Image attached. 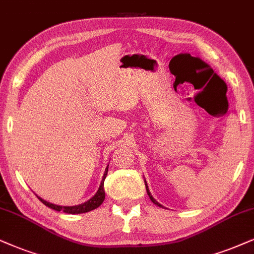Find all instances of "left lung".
<instances>
[{
	"mask_svg": "<svg viewBox=\"0 0 254 254\" xmlns=\"http://www.w3.org/2000/svg\"><path fill=\"white\" fill-rule=\"evenodd\" d=\"M144 183H145V188H146V192H147V194H149V197H150V199H151V201H152L153 204H156V205H158V206H162V205H160L158 201L156 200L155 198L152 197V194H151V192H150V190H149V186H147V184H146V181L145 179H144Z\"/></svg>",
	"mask_w": 254,
	"mask_h": 254,
	"instance_id": "8db88e82",
	"label": "left lung"
}]
</instances>
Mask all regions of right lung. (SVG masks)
<instances>
[{
    "label": "right lung",
    "mask_w": 254,
    "mask_h": 254,
    "mask_svg": "<svg viewBox=\"0 0 254 254\" xmlns=\"http://www.w3.org/2000/svg\"><path fill=\"white\" fill-rule=\"evenodd\" d=\"M108 168H109V165L107 166V169H105L103 178H102L101 185H99L97 192H96V193L92 195V197L90 198L89 200H86L85 203H82V204H79V205H73V206H62V205H56V204L49 203V201L44 200V199H42L41 197H38V195H37V198L40 199V200L44 205H46V206L53 208V210H55V211H63V212L69 213V214L85 213V212H89V211L95 210V208H97L99 205H102V203H103L104 199H105L104 179H105V177H107V175H108Z\"/></svg>",
    "instance_id": "right-lung-1"
}]
</instances>
